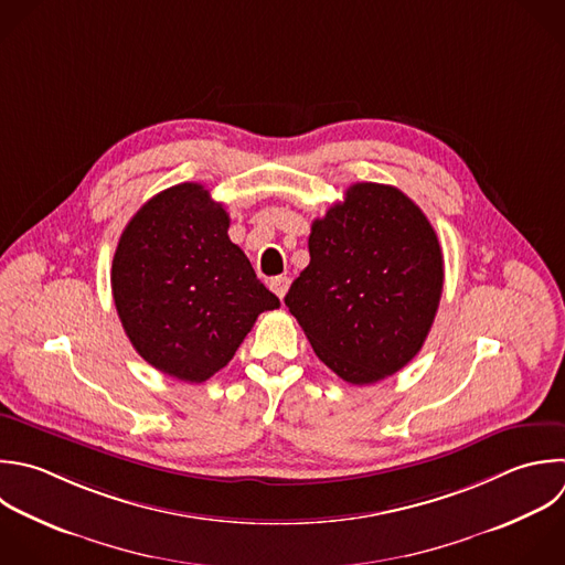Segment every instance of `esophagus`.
<instances>
[{
	"label": "esophagus",
	"mask_w": 565,
	"mask_h": 565,
	"mask_svg": "<svg viewBox=\"0 0 565 565\" xmlns=\"http://www.w3.org/2000/svg\"><path fill=\"white\" fill-rule=\"evenodd\" d=\"M269 289L282 300L285 294H287V289H289V278H287V276H276V278H271V280H269Z\"/></svg>",
	"instance_id": "34e87169"
}]
</instances>
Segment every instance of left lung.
<instances>
[{"label":"left lung","mask_w":565,"mask_h":565,"mask_svg":"<svg viewBox=\"0 0 565 565\" xmlns=\"http://www.w3.org/2000/svg\"><path fill=\"white\" fill-rule=\"evenodd\" d=\"M309 256L285 305L316 355L360 386L406 366L444 287L441 247L424 212L393 185L355 183L313 221Z\"/></svg>","instance_id":"8db88e82"}]
</instances>
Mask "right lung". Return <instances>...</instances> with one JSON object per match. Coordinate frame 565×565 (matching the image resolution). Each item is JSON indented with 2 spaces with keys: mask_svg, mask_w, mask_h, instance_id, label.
I'll list each match as a JSON object with an SVG mask.
<instances>
[{
  "mask_svg": "<svg viewBox=\"0 0 565 565\" xmlns=\"http://www.w3.org/2000/svg\"><path fill=\"white\" fill-rule=\"evenodd\" d=\"M230 214L199 183L152 196L113 258V298L137 353L181 382H205L280 300L227 236Z\"/></svg>",
  "mask_w": 565,
  "mask_h": 565,
  "instance_id": "add662e5",
  "label": "right lung"
}]
</instances>
